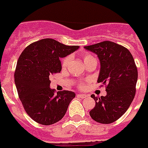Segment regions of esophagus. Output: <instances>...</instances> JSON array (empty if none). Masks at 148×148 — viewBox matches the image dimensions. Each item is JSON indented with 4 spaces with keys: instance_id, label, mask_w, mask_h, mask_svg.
Returning <instances> with one entry per match:
<instances>
[{
    "instance_id": "34e87169",
    "label": "esophagus",
    "mask_w": 148,
    "mask_h": 148,
    "mask_svg": "<svg viewBox=\"0 0 148 148\" xmlns=\"http://www.w3.org/2000/svg\"><path fill=\"white\" fill-rule=\"evenodd\" d=\"M77 97H79V98H86V97H87V96H86V94H77Z\"/></svg>"
}]
</instances>
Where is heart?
<instances>
[{"instance_id": "b5f03b06", "label": "heart", "mask_w": 148, "mask_h": 148, "mask_svg": "<svg viewBox=\"0 0 148 148\" xmlns=\"http://www.w3.org/2000/svg\"><path fill=\"white\" fill-rule=\"evenodd\" d=\"M83 58H84V64H86V62H89L90 60L94 58L90 55V54H88V53L84 54V57ZM68 62H69V57H66L65 58H64L62 63V67H66L67 64H68ZM80 86H83V85H80Z\"/></svg>"}]
</instances>
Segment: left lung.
Here are the masks:
<instances>
[{
	"mask_svg": "<svg viewBox=\"0 0 148 148\" xmlns=\"http://www.w3.org/2000/svg\"><path fill=\"white\" fill-rule=\"evenodd\" d=\"M97 54L100 62L98 83L106 85V96L91 97L96 102L91 118L102 124L116 122L127 111L134 98L138 69L128 49L110 41L84 46Z\"/></svg>",
	"mask_w": 148,
	"mask_h": 148,
	"instance_id": "1",
	"label": "left lung"
}]
</instances>
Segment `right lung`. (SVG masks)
I'll return each mask as SVG.
<instances>
[{
	"label": "right lung",
	"instance_id": "1",
	"mask_svg": "<svg viewBox=\"0 0 148 148\" xmlns=\"http://www.w3.org/2000/svg\"><path fill=\"white\" fill-rule=\"evenodd\" d=\"M77 49L78 45L70 46L55 39H43L31 43L19 57L14 81L25 111L35 122L49 125L65 115L75 93L63 90L56 94L50 88L49 77L62 71L60 58Z\"/></svg>",
	"mask_w": 148,
	"mask_h": 148
}]
</instances>
